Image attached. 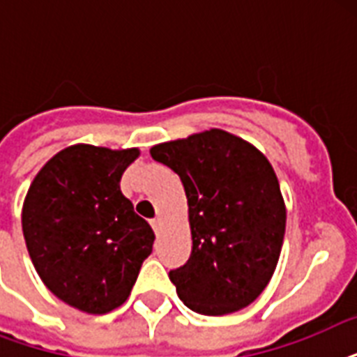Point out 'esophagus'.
Listing matches in <instances>:
<instances>
[{"label":"esophagus","instance_id":"esophagus-1","mask_svg":"<svg viewBox=\"0 0 357 357\" xmlns=\"http://www.w3.org/2000/svg\"><path fill=\"white\" fill-rule=\"evenodd\" d=\"M150 224H151V228H153V231L159 234V229H161V218H151Z\"/></svg>","mask_w":357,"mask_h":357}]
</instances>
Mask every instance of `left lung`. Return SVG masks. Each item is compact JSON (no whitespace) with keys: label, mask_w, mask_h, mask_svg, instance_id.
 <instances>
[{"label":"left lung","mask_w":357,"mask_h":357,"mask_svg":"<svg viewBox=\"0 0 357 357\" xmlns=\"http://www.w3.org/2000/svg\"><path fill=\"white\" fill-rule=\"evenodd\" d=\"M183 183L192 250L168 272L200 315H228L271 282L285 235V204L271 162L246 140L209 129L150 150Z\"/></svg>","instance_id":"1"}]
</instances>
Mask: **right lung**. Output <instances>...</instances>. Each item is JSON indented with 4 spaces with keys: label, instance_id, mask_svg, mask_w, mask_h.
<instances>
[{
    "label": "right lung",
    "instance_id": "1",
    "mask_svg": "<svg viewBox=\"0 0 357 357\" xmlns=\"http://www.w3.org/2000/svg\"><path fill=\"white\" fill-rule=\"evenodd\" d=\"M139 150L70 146L42 167L22 211L38 276L57 298L102 315L128 300L153 231L122 195L123 170Z\"/></svg>",
    "mask_w": 357,
    "mask_h": 357
}]
</instances>
